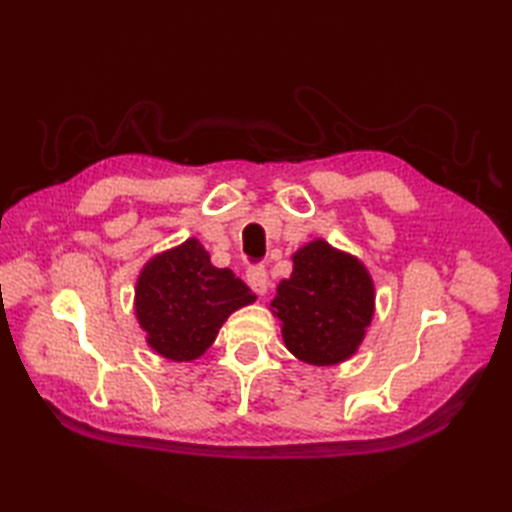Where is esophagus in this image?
<instances>
[{"mask_svg":"<svg viewBox=\"0 0 512 512\" xmlns=\"http://www.w3.org/2000/svg\"><path fill=\"white\" fill-rule=\"evenodd\" d=\"M246 281H248L250 290L257 292V295H266V290H268V273H266V268H264V266H253V268H248Z\"/></svg>","mask_w":512,"mask_h":512,"instance_id":"esophagus-1","label":"esophagus"}]
</instances>
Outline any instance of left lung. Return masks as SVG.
Listing matches in <instances>:
<instances>
[{"mask_svg":"<svg viewBox=\"0 0 512 512\" xmlns=\"http://www.w3.org/2000/svg\"><path fill=\"white\" fill-rule=\"evenodd\" d=\"M376 286L361 259L317 237L292 255L270 312L292 356L317 367L341 365L361 347L374 319Z\"/></svg>","mask_w":512,"mask_h":512,"instance_id":"8db88e82","label":"left lung"}]
</instances>
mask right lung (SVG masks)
<instances>
[{"label": "right lung", "instance_id": "right-lung-1", "mask_svg": "<svg viewBox=\"0 0 512 512\" xmlns=\"http://www.w3.org/2000/svg\"><path fill=\"white\" fill-rule=\"evenodd\" d=\"M257 297L231 268H217L200 239L156 253L140 268L134 314L158 356L191 363L213 345L226 319Z\"/></svg>", "mask_w": 512, "mask_h": 512}]
</instances>
